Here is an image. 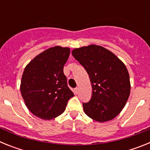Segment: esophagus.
I'll return each mask as SVG.
<instances>
[{
  "mask_svg": "<svg viewBox=\"0 0 150 150\" xmlns=\"http://www.w3.org/2000/svg\"><path fill=\"white\" fill-rule=\"evenodd\" d=\"M74 92H75L76 94L79 93V88H78V87H76V88H74Z\"/></svg>",
  "mask_w": 150,
  "mask_h": 150,
  "instance_id": "esophagus-1",
  "label": "esophagus"
}]
</instances>
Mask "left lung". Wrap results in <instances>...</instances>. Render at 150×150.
<instances>
[{"mask_svg":"<svg viewBox=\"0 0 150 150\" xmlns=\"http://www.w3.org/2000/svg\"><path fill=\"white\" fill-rule=\"evenodd\" d=\"M72 55L86 69L91 83V99L83 104L86 114L99 122L114 119L130 95L129 74L125 65L110 51L96 45L75 49Z\"/></svg>","mask_w":150,"mask_h":150,"instance_id":"left-lung-1","label":"left lung"}]
</instances>
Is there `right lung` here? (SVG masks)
Here are the masks:
<instances>
[{
    "label": "right lung",
    "instance_id": "right-lung-1",
    "mask_svg": "<svg viewBox=\"0 0 150 150\" xmlns=\"http://www.w3.org/2000/svg\"><path fill=\"white\" fill-rule=\"evenodd\" d=\"M70 52L67 47H52L37 55L24 70L21 94L34 116L54 119L65 110L69 99L74 96L63 71Z\"/></svg>",
    "mask_w": 150,
    "mask_h": 150
}]
</instances>
